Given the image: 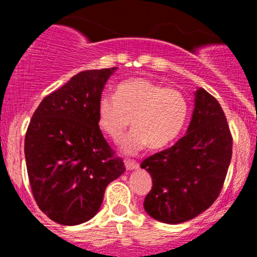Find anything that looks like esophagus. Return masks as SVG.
<instances>
[{
  "label": "esophagus",
  "instance_id": "1",
  "mask_svg": "<svg viewBox=\"0 0 257 257\" xmlns=\"http://www.w3.org/2000/svg\"><path fill=\"white\" fill-rule=\"evenodd\" d=\"M125 168L126 170H136V169H139V164L136 162H132V160H126Z\"/></svg>",
  "mask_w": 257,
  "mask_h": 257
}]
</instances>
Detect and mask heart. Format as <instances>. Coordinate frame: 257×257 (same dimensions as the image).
I'll list each match as a JSON object with an SVG mask.
<instances>
[{"mask_svg":"<svg viewBox=\"0 0 257 257\" xmlns=\"http://www.w3.org/2000/svg\"><path fill=\"white\" fill-rule=\"evenodd\" d=\"M188 103L174 88L147 78L119 83L114 97L103 94L98 100V125L114 142L121 138L132 118L131 133L120 143L125 155H136L148 145L163 149L172 144L185 125Z\"/></svg>","mask_w":257,"mask_h":257,"instance_id":"1","label":"heart"}]
</instances>
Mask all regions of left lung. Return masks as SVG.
Wrapping results in <instances>:
<instances>
[{
  "label": "left lung",
  "instance_id": "obj_1",
  "mask_svg": "<svg viewBox=\"0 0 257 257\" xmlns=\"http://www.w3.org/2000/svg\"><path fill=\"white\" fill-rule=\"evenodd\" d=\"M194 97L185 136L141 165L153 180L144 210L165 224H181L210 208L231 160L232 138L219 102L203 88Z\"/></svg>",
  "mask_w": 257,
  "mask_h": 257
}]
</instances>
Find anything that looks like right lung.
Segmentation results:
<instances>
[{
  "label": "right lung",
  "instance_id": "add662e5",
  "mask_svg": "<svg viewBox=\"0 0 257 257\" xmlns=\"http://www.w3.org/2000/svg\"><path fill=\"white\" fill-rule=\"evenodd\" d=\"M114 68L72 77L41 102L28 125L25 157L38 208L57 224L92 219L108 184L125 170L105 142L97 118L98 100Z\"/></svg>",
  "mask_w": 257,
  "mask_h": 257
}]
</instances>
